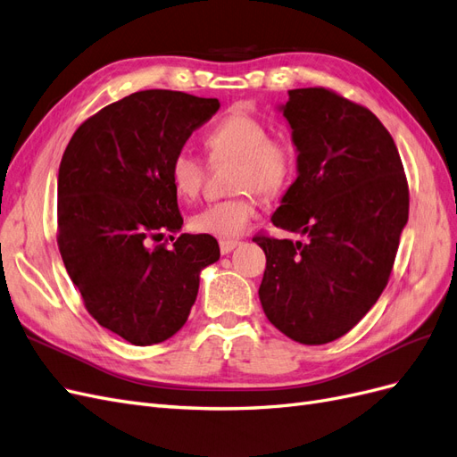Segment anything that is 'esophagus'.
Instances as JSON below:
<instances>
[{
  "instance_id": "1",
  "label": "esophagus",
  "mask_w": 457,
  "mask_h": 457,
  "mask_svg": "<svg viewBox=\"0 0 457 457\" xmlns=\"http://www.w3.org/2000/svg\"><path fill=\"white\" fill-rule=\"evenodd\" d=\"M240 242L238 240H219V247H220V253L228 255L234 247H238Z\"/></svg>"
}]
</instances>
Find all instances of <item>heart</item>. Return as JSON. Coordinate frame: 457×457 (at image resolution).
<instances>
[{
	"label": "heart",
	"mask_w": 457,
	"mask_h": 457,
	"mask_svg": "<svg viewBox=\"0 0 457 457\" xmlns=\"http://www.w3.org/2000/svg\"><path fill=\"white\" fill-rule=\"evenodd\" d=\"M205 146L213 162H234L230 185L240 190L225 200L207 204L192 217V228L219 238H234L250 227L259 212L257 190L274 196L294 175V150L272 139L261 120L234 112L207 131ZM173 188L181 198H196L205 179L204 162L190 150H179L170 163Z\"/></svg>",
	"instance_id": "b5f03b06"
}]
</instances>
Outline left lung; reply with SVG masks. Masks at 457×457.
<instances>
[{
    "instance_id": "obj_1",
    "label": "left lung",
    "mask_w": 457,
    "mask_h": 457,
    "mask_svg": "<svg viewBox=\"0 0 457 457\" xmlns=\"http://www.w3.org/2000/svg\"><path fill=\"white\" fill-rule=\"evenodd\" d=\"M297 179L270 217L305 242L255 237L267 255L261 307L303 345L347 334L376 305L408 223V183L393 137L368 108L324 87L287 91Z\"/></svg>"
}]
</instances>
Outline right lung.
<instances>
[{"label":"right lung","mask_w":457,"mask_h":457,"mask_svg":"<svg viewBox=\"0 0 457 457\" xmlns=\"http://www.w3.org/2000/svg\"><path fill=\"white\" fill-rule=\"evenodd\" d=\"M219 106L181 91H137L81 123L62 154V262L89 314L131 345L175 336L196 301L200 272L219 261L210 234L150 245L181 230L170 163Z\"/></svg>","instance_id":"add662e5"}]
</instances>
